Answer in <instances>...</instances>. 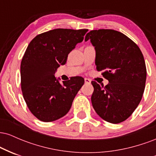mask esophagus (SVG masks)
Segmentation results:
<instances>
[{"mask_svg":"<svg viewBox=\"0 0 156 156\" xmlns=\"http://www.w3.org/2000/svg\"><path fill=\"white\" fill-rule=\"evenodd\" d=\"M84 81H85V83H88V84H89V83H91V80L89 79V78H84Z\"/></svg>","mask_w":156,"mask_h":156,"instance_id":"1","label":"esophagus"}]
</instances>
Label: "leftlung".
Wrapping results in <instances>:
<instances>
[{
  "label": "left lung",
  "instance_id": "1",
  "mask_svg": "<svg viewBox=\"0 0 156 156\" xmlns=\"http://www.w3.org/2000/svg\"><path fill=\"white\" fill-rule=\"evenodd\" d=\"M95 48L98 71L108 80L106 86L92 81V104L97 114L108 122L126 120L140 103L145 87L147 69L141 50L133 41L112 29L89 31Z\"/></svg>",
  "mask_w": 156,
  "mask_h": 156
}]
</instances>
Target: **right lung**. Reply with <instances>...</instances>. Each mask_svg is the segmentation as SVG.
Returning <instances> with one entry per match:
<instances>
[{
	"mask_svg": "<svg viewBox=\"0 0 156 156\" xmlns=\"http://www.w3.org/2000/svg\"><path fill=\"white\" fill-rule=\"evenodd\" d=\"M87 31L57 28L38 34L28 44L20 65L21 89L28 109L39 120L53 122L66 115L83 85L82 77L60 83L54 74Z\"/></svg>",
	"mask_w": 156,
	"mask_h": 156,
	"instance_id": "add662e5",
	"label": "right lung"
}]
</instances>
